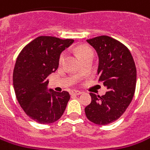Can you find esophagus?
<instances>
[{
    "mask_svg": "<svg viewBox=\"0 0 150 150\" xmlns=\"http://www.w3.org/2000/svg\"><path fill=\"white\" fill-rule=\"evenodd\" d=\"M82 92L81 91H79V90H75V89H72L71 91V95H79L81 94Z\"/></svg>",
    "mask_w": 150,
    "mask_h": 150,
    "instance_id": "esophagus-1",
    "label": "esophagus"
}]
</instances>
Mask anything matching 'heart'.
<instances>
[{
    "mask_svg": "<svg viewBox=\"0 0 150 150\" xmlns=\"http://www.w3.org/2000/svg\"><path fill=\"white\" fill-rule=\"evenodd\" d=\"M89 52H93L91 48H89L88 47H86V46H82V47H80L78 48V55H79V57H81L82 55L85 53H88ZM64 58H65V54L62 53L61 56H60V58H59V62H62L63 60H64Z\"/></svg>",
    "mask_w": 150,
    "mask_h": 150,
    "instance_id": "b5f03b06",
    "label": "heart"
}]
</instances>
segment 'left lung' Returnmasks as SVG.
<instances>
[{"instance_id": "8db88e82", "label": "left lung", "mask_w": 150, "mask_h": 150, "mask_svg": "<svg viewBox=\"0 0 150 150\" xmlns=\"http://www.w3.org/2000/svg\"><path fill=\"white\" fill-rule=\"evenodd\" d=\"M87 42L96 50L98 80L108 91L103 96L90 93L92 100L84 112L90 122L108 125L126 112L133 98L136 85L135 64L129 49L111 37H96Z\"/></svg>"}]
</instances>
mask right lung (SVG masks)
Returning <instances> with one entry per match:
<instances>
[{
    "label": "right lung",
    "mask_w": 150,
    "mask_h": 150,
    "mask_svg": "<svg viewBox=\"0 0 150 150\" xmlns=\"http://www.w3.org/2000/svg\"><path fill=\"white\" fill-rule=\"evenodd\" d=\"M73 42V39L38 37L17 57L13 72L16 98L24 112L38 123L55 122L66 110L69 93L47 89V77L57 70L60 55Z\"/></svg>",
    "instance_id": "add662e5"
}]
</instances>
